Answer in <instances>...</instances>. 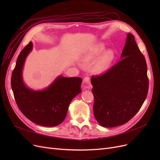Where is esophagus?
<instances>
[{"mask_svg": "<svg viewBox=\"0 0 160 160\" xmlns=\"http://www.w3.org/2000/svg\"><path fill=\"white\" fill-rule=\"evenodd\" d=\"M85 83H87V85H84L83 86V88L85 89H91V85L90 84V77L89 76H87L84 79V81H83Z\"/></svg>", "mask_w": 160, "mask_h": 160, "instance_id": "obj_1", "label": "esophagus"}]
</instances>
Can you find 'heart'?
Returning a JSON list of instances; mask_svg holds the SVG:
<instances>
[{
  "label": "heart",
  "instance_id": "b5f03b06",
  "mask_svg": "<svg viewBox=\"0 0 160 160\" xmlns=\"http://www.w3.org/2000/svg\"><path fill=\"white\" fill-rule=\"evenodd\" d=\"M105 49L103 43H99L92 46L85 51L82 56V60L84 62H92L99 57ZM115 57V53L113 51L109 50L104 52L103 55L95 62L93 67V71L97 74H101L107 71L113 62Z\"/></svg>",
  "mask_w": 160,
  "mask_h": 160
}]
</instances>
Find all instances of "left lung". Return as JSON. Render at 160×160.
<instances>
[{
	"instance_id": "left-lung-1",
	"label": "left lung",
	"mask_w": 160,
	"mask_h": 160,
	"mask_svg": "<svg viewBox=\"0 0 160 160\" xmlns=\"http://www.w3.org/2000/svg\"><path fill=\"white\" fill-rule=\"evenodd\" d=\"M122 60L100 75L93 76V113L105 128L126 123L146 100L149 88L146 59L134 36L128 34Z\"/></svg>"
}]
</instances>
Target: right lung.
<instances>
[{
  "label": "right lung",
  "mask_w": 160,
  "mask_h": 160,
  "mask_svg": "<svg viewBox=\"0 0 160 160\" xmlns=\"http://www.w3.org/2000/svg\"><path fill=\"white\" fill-rule=\"evenodd\" d=\"M32 49L30 42L19 54L11 76V88L18 108L33 123L45 127L61 124L66 118L69 103L81 92V77H58L42 91L27 88L22 77L27 56Z\"/></svg>",
  "instance_id": "obj_1"
}]
</instances>
